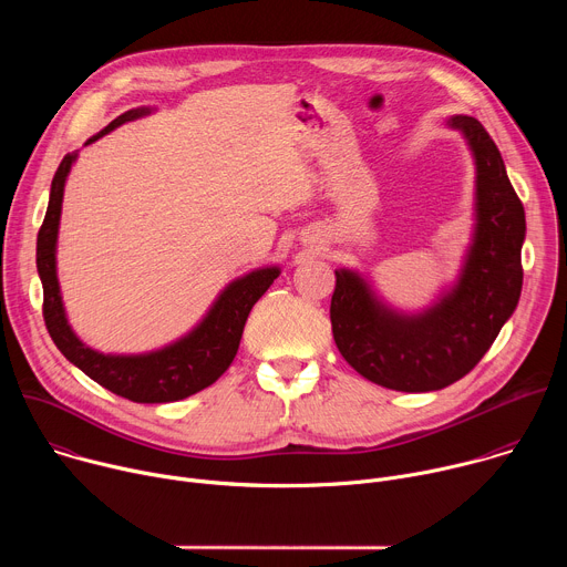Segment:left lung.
<instances>
[{
  "label": "left lung",
  "mask_w": 567,
  "mask_h": 567,
  "mask_svg": "<svg viewBox=\"0 0 567 567\" xmlns=\"http://www.w3.org/2000/svg\"><path fill=\"white\" fill-rule=\"evenodd\" d=\"M473 156V235L457 280L426 309L388 305L354 269H337L332 334L343 359L368 381L399 392L442 390L487 354L512 318L520 289L525 208L501 150L473 116H451Z\"/></svg>",
  "instance_id": "obj_1"
}]
</instances>
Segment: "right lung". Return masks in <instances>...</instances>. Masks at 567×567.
Here are the masks:
<instances>
[{"mask_svg":"<svg viewBox=\"0 0 567 567\" xmlns=\"http://www.w3.org/2000/svg\"><path fill=\"white\" fill-rule=\"evenodd\" d=\"M152 112V107L130 110L87 138L85 145L99 141L123 123L143 118ZM75 158L78 152H69L58 166L51 182L47 215L38 233L35 262L44 291V322L55 348L90 379L136 403L179 401L208 388L233 363L249 311L280 276V267H260L228 282L197 326L164 348L141 354H105L90 348L69 326L55 260L64 184Z\"/></svg>","mask_w":567,"mask_h":567,"instance_id":"add662e5","label":"right lung"}]
</instances>
